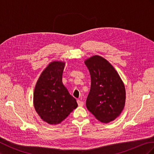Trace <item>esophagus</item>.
Here are the masks:
<instances>
[{
	"mask_svg": "<svg viewBox=\"0 0 154 154\" xmlns=\"http://www.w3.org/2000/svg\"><path fill=\"white\" fill-rule=\"evenodd\" d=\"M77 103H78V106H83V105H84V103H83L82 101H81L80 100H77Z\"/></svg>",
	"mask_w": 154,
	"mask_h": 154,
	"instance_id": "1",
	"label": "esophagus"
}]
</instances>
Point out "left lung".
Instances as JSON below:
<instances>
[{
  "instance_id": "8db88e82",
  "label": "left lung",
  "mask_w": 154,
  "mask_h": 154,
  "mask_svg": "<svg viewBox=\"0 0 154 154\" xmlns=\"http://www.w3.org/2000/svg\"><path fill=\"white\" fill-rule=\"evenodd\" d=\"M85 64L91 78L87 108L100 122L109 123L118 118L124 109V83L114 67L100 56L88 58Z\"/></svg>"
}]
</instances>
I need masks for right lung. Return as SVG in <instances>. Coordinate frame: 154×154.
<instances>
[{
  "mask_svg": "<svg viewBox=\"0 0 154 154\" xmlns=\"http://www.w3.org/2000/svg\"><path fill=\"white\" fill-rule=\"evenodd\" d=\"M64 62L50 63L42 72L33 93L35 110L44 122L57 125L78 106L76 99L62 83Z\"/></svg>",
  "mask_w": 154,
  "mask_h": 154,
  "instance_id": "right-lung-1",
  "label": "right lung"
}]
</instances>
